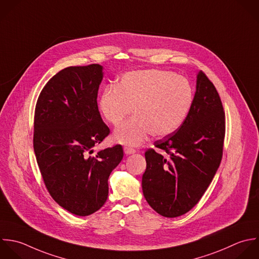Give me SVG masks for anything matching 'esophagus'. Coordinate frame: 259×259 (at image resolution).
Returning a JSON list of instances; mask_svg holds the SVG:
<instances>
[{
	"instance_id": "esophagus-1",
	"label": "esophagus",
	"mask_w": 259,
	"mask_h": 259,
	"mask_svg": "<svg viewBox=\"0 0 259 259\" xmlns=\"http://www.w3.org/2000/svg\"><path fill=\"white\" fill-rule=\"evenodd\" d=\"M124 152L125 154H132V153H135L136 150L134 148H131V147H124Z\"/></svg>"
}]
</instances>
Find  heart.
<instances>
[{
  "label": "heart",
  "instance_id": "1",
  "mask_svg": "<svg viewBox=\"0 0 259 259\" xmlns=\"http://www.w3.org/2000/svg\"><path fill=\"white\" fill-rule=\"evenodd\" d=\"M195 93L184 76L162 69L135 70L108 85L99 100L102 117L118 126L131 113L134 117L115 130L117 143L135 146L149 133L160 138L176 132L188 118Z\"/></svg>",
  "mask_w": 259,
  "mask_h": 259
}]
</instances>
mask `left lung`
<instances>
[{
    "instance_id": "8db88e82",
    "label": "left lung",
    "mask_w": 259,
    "mask_h": 259,
    "mask_svg": "<svg viewBox=\"0 0 259 259\" xmlns=\"http://www.w3.org/2000/svg\"><path fill=\"white\" fill-rule=\"evenodd\" d=\"M224 137L225 112L220 96L200 71L194 104L184 124L154 142L158 151L149 148L145 152L142 190L149 206L167 218L192 210L221 163Z\"/></svg>"
}]
</instances>
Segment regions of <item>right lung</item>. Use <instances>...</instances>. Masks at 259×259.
Masks as SVG:
<instances>
[{
	"instance_id": "obj_1",
	"label": "right lung",
	"mask_w": 259,
	"mask_h": 259,
	"mask_svg": "<svg viewBox=\"0 0 259 259\" xmlns=\"http://www.w3.org/2000/svg\"><path fill=\"white\" fill-rule=\"evenodd\" d=\"M103 66H69L52 76L35 107L33 147L52 199L76 216H89L106 203L112 170L123 158L117 144L93 147L109 134L97 98Z\"/></svg>"
}]
</instances>
